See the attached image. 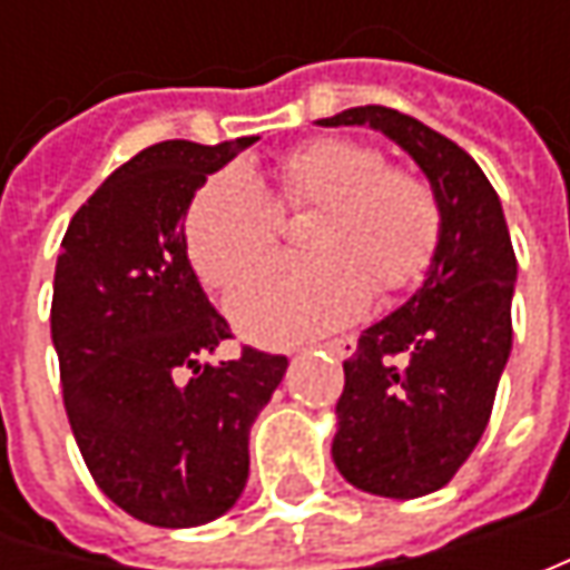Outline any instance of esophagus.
<instances>
[{
  "instance_id": "34e87169",
  "label": "esophagus",
  "mask_w": 570,
  "mask_h": 570,
  "mask_svg": "<svg viewBox=\"0 0 570 570\" xmlns=\"http://www.w3.org/2000/svg\"><path fill=\"white\" fill-rule=\"evenodd\" d=\"M323 348H330L336 358H352V355H355V348H358V342L352 340V336H340V340L323 342Z\"/></svg>"
}]
</instances>
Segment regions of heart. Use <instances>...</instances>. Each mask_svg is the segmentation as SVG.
Listing matches in <instances>:
<instances>
[{
	"label": "heart",
	"instance_id": "heart-1",
	"mask_svg": "<svg viewBox=\"0 0 570 570\" xmlns=\"http://www.w3.org/2000/svg\"><path fill=\"white\" fill-rule=\"evenodd\" d=\"M314 208L304 250L256 266L230 292L228 314L256 342H297L355 320L371 288L396 295L428 273L441 206L425 177L390 167L377 145L320 136L275 161L269 184L225 167L193 193L184 237L208 288H228L282 234V215Z\"/></svg>",
	"mask_w": 570,
	"mask_h": 570
}]
</instances>
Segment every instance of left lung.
<instances>
[{"label": "left lung", "instance_id": "left-lung-1", "mask_svg": "<svg viewBox=\"0 0 570 570\" xmlns=\"http://www.w3.org/2000/svg\"><path fill=\"white\" fill-rule=\"evenodd\" d=\"M320 126H371L425 170L441 206V244L425 282L367 326L336 403V470L355 489L422 498L444 489L492 419L511 355L517 256L501 199L448 136L393 107H352Z\"/></svg>", "mask_w": 570, "mask_h": 570}]
</instances>
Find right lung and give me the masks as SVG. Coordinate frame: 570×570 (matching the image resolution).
<instances>
[{"label": "right lung", "instance_id": "obj_1", "mask_svg": "<svg viewBox=\"0 0 570 570\" xmlns=\"http://www.w3.org/2000/svg\"><path fill=\"white\" fill-rule=\"evenodd\" d=\"M256 136L139 151L78 208L56 259L50 333L66 415L98 489L151 527H199L240 498L250 425L288 358L230 340L187 259L180 218Z\"/></svg>", "mask_w": 570, "mask_h": 570}]
</instances>
